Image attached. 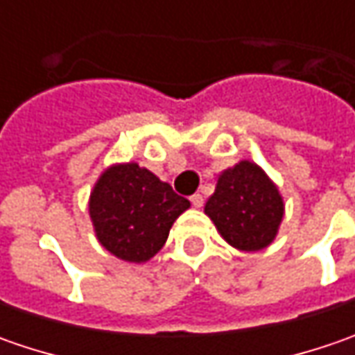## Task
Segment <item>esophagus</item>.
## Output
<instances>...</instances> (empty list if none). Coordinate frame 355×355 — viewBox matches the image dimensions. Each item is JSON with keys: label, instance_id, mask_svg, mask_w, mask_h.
<instances>
[{"label": "esophagus", "instance_id": "obj_1", "mask_svg": "<svg viewBox=\"0 0 355 355\" xmlns=\"http://www.w3.org/2000/svg\"><path fill=\"white\" fill-rule=\"evenodd\" d=\"M189 201H191L193 207H201V205H203V196H201V193H193V196L189 198Z\"/></svg>", "mask_w": 355, "mask_h": 355}]
</instances>
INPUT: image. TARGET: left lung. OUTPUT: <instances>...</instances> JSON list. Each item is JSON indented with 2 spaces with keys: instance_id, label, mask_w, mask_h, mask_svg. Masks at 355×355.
<instances>
[{
  "instance_id": "1",
  "label": "left lung",
  "mask_w": 355,
  "mask_h": 355,
  "mask_svg": "<svg viewBox=\"0 0 355 355\" xmlns=\"http://www.w3.org/2000/svg\"><path fill=\"white\" fill-rule=\"evenodd\" d=\"M221 237L239 251H261L268 247L284 215L279 187L257 164L249 159L225 170L215 193L205 203Z\"/></svg>"
}]
</instances>
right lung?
<instances>
[{"instance_id":"1","label":"right lung","mask_w":355,"mask_h":355,"mask_svg":"<svg viewBox=\"0 0 355 355\" xmlns=\"http://www.w3.org/2000/svg\"><path fill=\"white\" fill-rule=\"evenodd\" d=\"M187 207L189 201L170 184L134 162L104 170L89 201L96 239L106 251L128 263L150 261Z\"/></svg>"}]
</instances>
